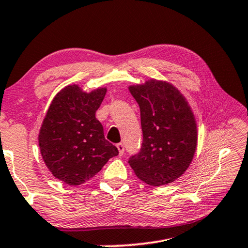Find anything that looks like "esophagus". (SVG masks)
Returning <instances> with one entry per match:
<instances>
[{"label": "esophagus", "mask_w": 248, "mask_h": 248, "mask_svg": "<svg viewBox=\"0 0 248 248\" xmlns=\"http://www.w3.org/2000/svg\"><path fill=\"white\" fill-rule=\"evenodd\" d=\"M116 147L118 149V152H119V155H123L124 152V144L123 143H118V144H116Z\"/></svg>", "instance_id": "esophagus-1"}]
</instances>
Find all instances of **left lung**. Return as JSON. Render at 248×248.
Returning <instances> with one entry per match:
<instances>
[{"label":"left lung","mask_w":248,"mask_h":248,"mask_svg":"<svg viewBox=\"0 0 248 248\" xmlns=\"http://www.w3.org/2000/svg\"><path fill=\"white\" fill-rule=\"evenodd\" d=\"M140 107L143 142L129 164L151 186L182 176L198 147V125L190 104L173 84L155 78L128 87Z\"/></svg>","instance_id":"8db88e82"}]
</instances>
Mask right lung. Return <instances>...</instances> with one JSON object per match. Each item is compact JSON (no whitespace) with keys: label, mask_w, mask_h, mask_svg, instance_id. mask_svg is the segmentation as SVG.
Wrapping results in <instances>:
<instances>
[{"label":"right lung","mask_w":248,"mask_h":248,"mask_svg":"<svg viewBox=\"0 0 248 248\" xmlns=\"http://www.w3.org/2000/svg\"><path fill=\"white\" fill-rule=\"evenodd\" d=\"M107 87L85 92L72 84L61 89L50 103L38 132L43 161L55 178L80 186L93 178L118 149L105 139L96 118Z\"/></svg>","instance_id":"1"}]
</instances>
